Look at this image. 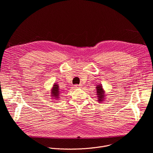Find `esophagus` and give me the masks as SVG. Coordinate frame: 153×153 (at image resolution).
<instances>
[{"instance_id": "1", "label": "esophagus", "mask_w": 153, "mask_h": 153, "mask_svg": "<svg viewBox=\"0 0 153 153\" xmlns=\"http://www.w3.org/2000/svg\"><path fill=\"white\" fill-rule=\"evenodd\" d=\"M74 88H76V89L81 88H82V85H74Z\"/></svg>"}]
</instances>
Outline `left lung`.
I'll list each match as a JSON object with an SVG mask.
<instances>
[{
  "mask_svg": "<svg viewBox=\"0 0 153 153\" xmlns=\"http://www.w3.org/2000/svg\"><path fill=\"white\" fill-rule=\"evenodd\" d=\"M96 95L97 97V101L99 103H102L105 101V97H106V93L105 91L104 90L103 86L102 84L97 85V86H96Z\"/></svg>",
  "mask_w": 153,
  "mask_h": 153,
  "instance_id": "left-lung-1",
  "label": "left lung"
}]
</instances>
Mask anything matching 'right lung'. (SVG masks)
<instances>
[{"mask_svg":"<svg viewBox=\"0 0 153 153\" xmlns=\"http://www.w3.org/2000/svg\"><path fill=\"white\" fill-rule=\"evenodd\" d=\"M60 91H61L60 90L59 84H57V83H54L50 90V94H51L50 96L51 97V99L56 100H59L60 99L59 95L61 93Z\"/></svg>","mask_w":153,"mask_h":153,"instance_id":"right-lung-1","label":"right lung"}]
</instances>
